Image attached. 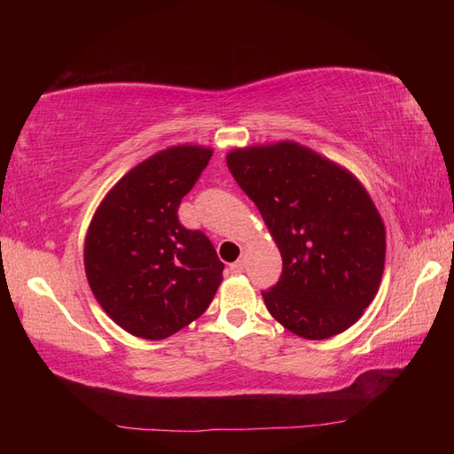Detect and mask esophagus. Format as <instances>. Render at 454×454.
I'll return each instance as SVG.
<instances>
[{
	"label": "esophagus",
	"instance_id": "obj_1",
	"mask_svg": "<svg viewBox=\"0 0 454 454\" xmlns=\"http://www.w3.org/2000/svg\"><path fill=\"white\" fill-rule=\"evenodd\" d=\"M244 259H238V262H234L232 265H230V271L232 273H242L244 271Z\"/></svg>",
	"mask_w": 454,
	"mask_h": 454
}]
</instances>
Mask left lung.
Masks as SVG:
<instances>
[{"label":"left lung","mask_w":454,"mask_h":454,"mask_svg":"<svg viewBox=\"0 0 454 454\" xmlns=\"http://www.w3.org/2000/svg\"><path fill=\"white\" fill-rule=\"evenodd\" d=\"M226 163L283 255L277 285L262 293L267 310L306 340L345 332L384 271L387 234L369 192L296 142L234 150Z\"/></svg>","instance_id":"1"}]
</instances>
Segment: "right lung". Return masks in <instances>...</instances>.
I'll return each mask as SVG.
<instances>
[{
    "label": "right lung",
    "instance_id": "right-lung-1",
    "mask_svg": "<svg viewBox=\"0 0 454 454\" xmlns=\"http://www.w3.org/2000/svg\"><path fill=\"white\" fill-rule=\"evenodd\" d=\"M212 150L168 148L130 169L95 212L85 273L101 308L122 330L166 340L207 310L224 263L207 234L179 222Z\"/></svg>",
    "mask_w": 454,
    "mask_h": 454
}]
</instances>
